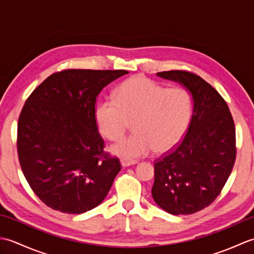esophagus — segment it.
I'll return each instance as SVG.
<instances>
[{
  "mask_svg": "<svg viewBox=\"0 0 254 254\" xmlns=\"http://www.w3.org/2000/svg\"><path fill=\"white\" fill-rule=\"evenodd\" d=\"M137 164L136 160H127V159H121V165L122 167H130Z\"/></svg>",
  "mask_w": 254,
  "mask_h": 254,
  "instance_id": "esophagus-1",
  "label": "esophagus"
}]
</instances>
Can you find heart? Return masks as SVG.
<instances>
[{
    "label": "heart",
    "mask_w": 254,
    "mask_h": 254,
    "mask_svg": "<svg viewBox=\"0 0 254 254\" xmlns=\"http://www.w3.org/2000/svg\"><path fill=\"white\" fill-rule=\"evenodd\" d=\"M193 113L187 90L165 88L145 76H133L119 86L115 100L100 101L95 108L99 132L111 141L121 138L128 122L134 133L113 144L112 154L135 159L169 150L181 141L190 126Z\"/></svg>",
    "instance_id": "b5f03b06"
}]
</instances>
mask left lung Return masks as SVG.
<instances>
[{
  "label": "left lung",
  "instance_id": "left-lung-1",
  "mask_svg": "<svg viewBox=\"0 0 254 254\" xmlns=\"http://www.w3.org/2000/svg\"><path fill=\"white\" fill-rule=\"evenodd\" d=\"M157 76L190 91L193 113L186 136L154 164L152 195L167 213L193 214L212 204L231 174L235 123L223 97L202 77L187 71L159 72Z\"/></svg>",
  "mask_w": 254,
  "mask_h": 254
}]
</instances>
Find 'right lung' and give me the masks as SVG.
<instances>
[{
  "label": "right lung",
  "mask_w": 254,
  "mask_h": 254,
  "mask_svg": "<svg viewBox=\"0 0 254 254\" xmlns=\"http://www.w3.org/2000/svg\"><path fill=\"white\" fill-rule=\"evenodd\" d=\"M124 69H64L32 91L20 112L17 152L23 174L47 206L82 214L104 201L121 170L104 152L96 98Z\"/></svg>",
  "instance_id": "obj_1"
}]
</instances>
